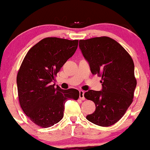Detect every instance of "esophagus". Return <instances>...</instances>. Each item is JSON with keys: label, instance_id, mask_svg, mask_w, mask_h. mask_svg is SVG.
I'll list each match as a JSON object with an SVG mask.
<instances>
[{"label": "esophagus", "instance_id": "obj_1", "mask_svg": "<svg viewBox=\"0 0 150 150\" xmlns=\"http://www.w3.org/2000/svg\"><path fill=\"white\" fill-rule=\"evenodd\" d=\"M84 94H85L84 91H82V90L80 91V99L81 100H85V97H84Z\"/></svg>", "mask_w": 150, "mask_h": 150}]
</instances>
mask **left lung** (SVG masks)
Segmentation results:
<instances>
[{
	"instance_id": "1",
	"label": "left lung",
	"mask_w": 150,
	"mask_h": 150,
	"mask_svg": "<svg viewBox=\"0 0 150 150\" xmlns=\"http://www.w3.org/2000/svg\"><path fill=\"white\" fill-rule=\"evenodd\" d=\"M80 49L92 74L101 77L102 91L89 90L85 97L94 101L96 109L86 118L107 127L118 122L134 97L137 80L131 56L119 43L108 37L80 40Z\"/></svg>"
}]
</instances>
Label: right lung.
Instances as JSON below:
<instances>
[{"label": "right lung", "instance_id": "1", "mask_svg": "<svg viewBox=\"0 0 150 150\" xmlns=\"http://www.w3.org/2000/svg\"><path fill=\"white\" fill-rule=\"evenodd\" d=\"M77 46V39L46 37L24 58L17 75L19 101L26 116L38 126L49 128L58 123L63 117L65 101L78 99L77 89H62L52 85Z\"/></svg>", "mask_w": 150, "mask_h": 150}]
</instances>
